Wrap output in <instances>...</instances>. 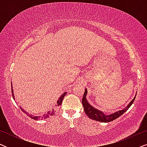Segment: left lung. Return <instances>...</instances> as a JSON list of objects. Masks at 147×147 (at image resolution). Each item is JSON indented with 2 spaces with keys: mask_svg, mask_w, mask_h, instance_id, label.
I'll return each instance as SVG.
<instances>
[{
  "mask_svg": "<svg viewBox=\"0 0 147 147\" xmlns=\"http://www.w3.org/2000/svg\"><path fill=\"white\" fill-rule=\"evenodd\" d=\"M87 92V89L86 88L85 92H84L83 96V98H82V105H83L84 108V112H85L86 115H87L90 118H91V119L102 122H109L113 121L114 120L120 117L122 114H123L124 112L131 106L132 103H133L134 101V100H135L136 96V94L132 101L130 102V103L128 104V106H126V108H124L123 110L114 112V113H112L111 114H110V115H106V114H104L102 111H100L99 110L96 109L95 108H94L93 106H92L89 103H88L87 100H86Z\"/></svg>",
  "mask_w": 147,
  "mask_h": 147,
  "instance_id": "left-lung-1",
  "label": "left lung"
}]
</instances>
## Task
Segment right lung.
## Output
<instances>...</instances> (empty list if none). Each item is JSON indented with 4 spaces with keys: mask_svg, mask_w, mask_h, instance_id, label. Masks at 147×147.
<instances>
[{
    "mask_svg": "<svg viewBox=\"0 0 147 147\" xmlns=\"http://www.w3.org/2000/svg\"><path fill=\"white\" fill-rule=\"evenodd\" d=\"M11 92H12V96H13V98L15 99V96H14V93H13V86H12V84H11ZM66 93L67 92H64V93L62 94V95L60 96V98H59V100H57V103L55 104V105L53 106V108H51V110H49V111H47V112H46L45 114H44L43 115H41V116H33V115H31V114H29V113H27V112H25V110H24L23 108H22L21 107H20V108H21V110L23 112H25L26 114H27V116H29L31 117V118H33V119L34 120H40V119H45V118H47L50 117V116H53L54 115V114H55V112H56V110L57 109V108L59 107V106H61V104L62 103V101H63V99L64 98V96H65V95L66 94Z\"/></svg>",
    "mask_w": 147,
    "mask_h": 147,
    "instance_id": "1",
    "label": "right lung"
}]
</instances>
